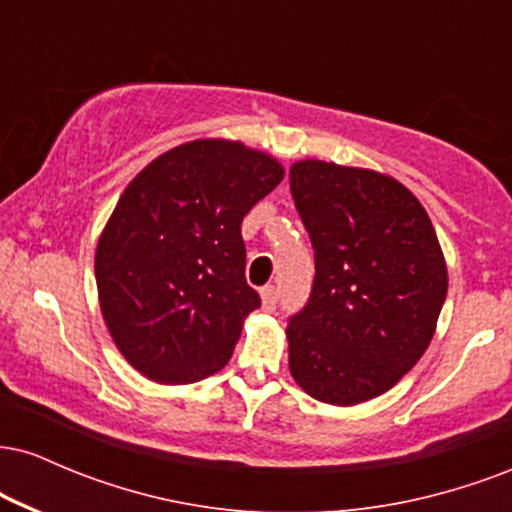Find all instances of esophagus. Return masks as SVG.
<instances>
[{
  "label": "esophagus",
  "mask_w": 512,
  "mask_h": 512,
  "mask_svg": "<svg viewBox=\"0 0 512 512\" xmlns=\"http://www.w3.org/2000/svg\"><path fill=\"white\" fill-rule=\"evenodd\" d=\"M260 293H262V308L267 310V313H274L276 303H279V293H276L274 286H264Z\"/></svg>",
  "instance_id": "1"
}]
</instances>
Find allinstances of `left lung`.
<instances>
[{
  "mask_svg": "<svg viewBox=\"0 0 512 512\" xmlns=\"http://www.w3.org/2000/svg\"><path fill=\"white\" fill-rule=\"evenodd\" d=\"M291 197L315 250L308 303L289 317V368L325 404L366 402L416 366L448 293L436 231L375 170L293 163Z\"/></svg>",
  "mask_w": 512,
  "mask_h": 512,
  "instance_id": "left-lung-1",
  "label": "left lung"
}]
</instances>
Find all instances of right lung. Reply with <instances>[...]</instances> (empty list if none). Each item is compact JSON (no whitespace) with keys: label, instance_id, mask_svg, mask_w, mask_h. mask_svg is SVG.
Here are the masks:
<instances>
[{"label":"right lung","instance_id":"add662e5","mask_svg":"<svg viewBox=\"0 0 512 512\" xmlns=\"http://www.w3.org/2000/svg\"><path fill=\"white\" fill-rule=\"evenodd\" d=\"M284 168L238 142L199 139L151 161L122 192L96 250L101 310L117 349L156 383H197L228 363L243 317V216Z\"/></svg>","mask_w":512,"mask_h":512}]
</instances>
